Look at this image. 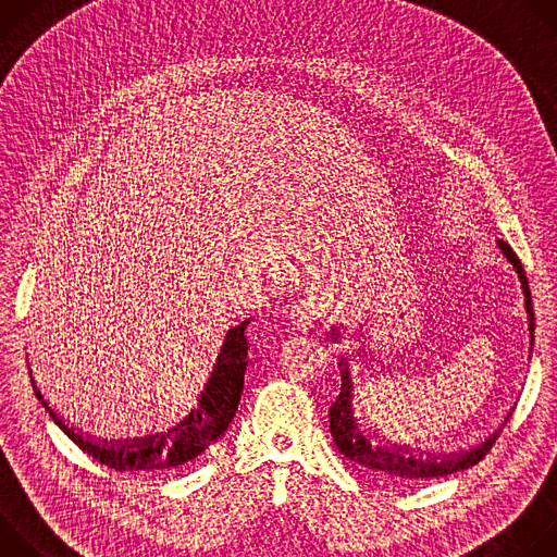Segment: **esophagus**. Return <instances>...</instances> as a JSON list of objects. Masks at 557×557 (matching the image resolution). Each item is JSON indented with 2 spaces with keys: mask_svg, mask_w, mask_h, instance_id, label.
Returning a JSON list of instances; mask_svg holds the SVG:
<instances>
[{
  "mask_svg": "<svg viewBox=\"0 0 557 557\" xmlns=\"http://www.w3.org/2000/svg\"><path fill=\"white\" fill-rule=\"evenodd\" d=\"M322 312H324V308H322L320 301H317L314 297H304V299H299V301L293 306L290 317H293V322L297 324V329L308 331V329H312L317 322H320Z\"/></svg>",
  "mask_w": 557,
  "mask_h": 557,
  "instance_id": "1",
  "label": "esophagus"
}]
</instances>
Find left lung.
<instances>
[{"mask_svg":"<svg viewBox=\"0 0 557 557\" xmlns=\"http://www.w3.org/2000/svg\"><path fill=\"white\" fill-rule=\"evenodd\" d=\"M498 247L503 249L505 258L513 264L520 284H522V293H524V306H527V314H529V335H531V348H533V306H531V290H529V280L527 273L518 260V256L511 251V247L503 240H498ZM333 339H339V333L333 329ZM342 392L335 399V404L331 406V434L335 445L339 447V451L359 462L366 469H372L385 479H396L404 483H417V481H428V479H438V475H447L454 471H462L471 465H475L479 460H483L487 456V451L492 449V445L498 441V432L494 436H490L485 443H481L479 447H473L469 451H460V454H451V456H423V451L419 456L412 454V449H404V447H387V445H374L372 438L359 428V423L355 421L352 414V381L348 376V368H346V359H342Z\"/></svg>","mask_w":557,"mask_h":557,"instance_id":"left-lung-1","label":"left lung"}]
</instances>
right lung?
<instances>
[{
    "mask_svg": "<svg viewBox=\"0 0 557 557\" xmlns=\"http://www.w3.org/2000/svg\"><path fill=\"white\" fill-rule=\"evenodd\" d=\"M249 322H243L226 333V339L222 344V350L218 355L215 368L211 372V379L205 385V392L200 394L198 410H191V414L181 421L174 430H168L163 436H147L136 438L132 443H119V445H101L90 441L84 434H76L72 428H67L57 412L44 401L41 392L33 381V389L41 406L48 410L50 419L72 438L78 447H82L88 456L99 460L101 465H108L116 471H143V473H170L176 469H183L187 462H191L196 456H200L209 445H213L222 432L228 428L231 419L235 417L237 404H240V394L245 387V370H247V350L249 342L245 337V329Z\"/></svg>",
    "mask_w": 557,
    "mask_h": 557,
    "instance_id": "1",
    "label": "right lung"
}]
</instances>
